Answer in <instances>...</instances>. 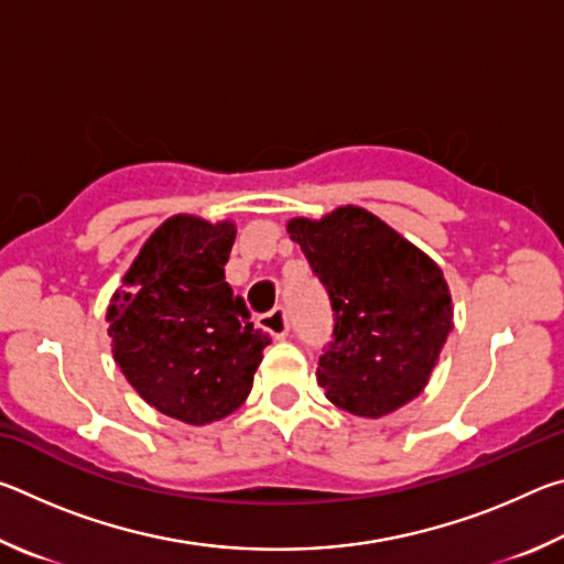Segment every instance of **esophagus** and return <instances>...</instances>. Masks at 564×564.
Masks as SVG:
<instances>
[{
    "instance_id": "34e87169",
    "label": "esophagus",
    "mask_w": 564,
    "mask_h": 564,
    "mask_svg": "<svg viewBox=\"0 0 564 564\" xmlns=\"http://www.w3.org/2000/svg\"><path fill=\"white\" fill-rule=\"evenodd\" d=\"M263 328L271 333L273 338H285L291 330V318H289V311L285 308H273L271 313H265L263 316Z\"/></svg>"
}]
</instances>
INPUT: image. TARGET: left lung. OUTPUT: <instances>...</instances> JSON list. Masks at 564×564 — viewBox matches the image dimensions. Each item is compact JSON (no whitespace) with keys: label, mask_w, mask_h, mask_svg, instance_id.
Returning a JSON list of instances; mask_svg holds the SVG:
<instances>
[{"label":"left lung","mask_w":564,"mask_h":564,"mask_svg":"<svg viewBox=\"0 0 564 564\" xmlns=\"http://www.w3.org/2000/svg\"><path fill=\"white\" fill-rule=\"evenodd\" d=\"M289 234L330 299L333 338L316 373L330 403L380 417L420 395L453 330L443 271L358 206L293 218Z\"/></svg>","instance_id":"left-lung-1"}]
</instances>
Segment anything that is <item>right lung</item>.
<instances>
[{
    "label": "right lung",
    "mask_w": 564,
    "mask_h": 564,
    "mask_svg": "<svg viewBox=\"0 0 564 564\" xmlns=\"http://www.w3.org/2000/svg\"><path fill=\"white\" fill-rule=\"evenodd\" d=\"M231 221L174 216L156 228L109 305L113 360L159 413L188 425L231 415L271 338L224 281Z\"/></svg>",
    "instance_id": "obj_1"
}]
</instances>
